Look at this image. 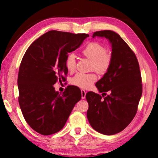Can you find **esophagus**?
Listing matches in <instances>:
<instances>
[{
    "instance_id": "esophagus-1",
    "label": "esophagus",
    "mask_w": 158,
    "mask_h": 158,
    "mask_svg": "<svg viewBox=\"0 0 158 158\" xmlns=\"http://www.w3.org/2000/svg\"><path fill=\"white\" fill-rule=\"evenodd\" d=\"M81 98L82 99H85V94H86V92L85 91L84 89H81Z\"/></svg>"
}]
</instances>
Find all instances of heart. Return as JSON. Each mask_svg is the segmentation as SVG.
Masks as SVG:
<instances>
[{"mask_svg": "<svg viewBox=\"0 0 158 158\" xmlns=\"http://www.w3.org/2000/svg\"><path fill=\"white\" fill-rule=\"evenodd\" d=\"M82 54L91 60L90 68L99 74L105 73L111 63V56L106 52L105 47L98 42H89L82 50ZM65 67L69 72H74L76 68V57L73 53H69L65 59ZM97 80L94 73H77L72 79L74 85L87 89Z\"/></svg>", "mask_w": 158, "mask_h": 158, "instance_id": "1", "label": "heart"}]
</instances>
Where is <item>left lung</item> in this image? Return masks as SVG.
Wrapping results in <instances>:
<instances>
[{
  "label": "left lung",
  "mask_w": 158,
  "mask_h": 158,
  "mask_svg": "<svg viewBox=\"0 0 158 158\" xmlns=\"http://www.w3.org/2000/svg\"><path fill=\"white\" fill-rule=\"evenodd\" d=\"M95 37H105L111 44V63L106 73L96 83L100 93L109 92L104 98L89 92L87 118L97 132L113 135L123 130L135 116L142 95L141 76L135 53L118 34L112 31L95 32Z\"/></svg>",
  "instance_id": "8db88e82"
}]
</instances>
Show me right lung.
<instances>
[{"label": "right lung", "mask_w": 158, "mask_h": 158, "mask_svg": "<svg viewBox=\"0 0 158 158\" xmlns=\"http://www.w3.org/2000/svg\"><path fill=\"white\" fill-rule=\"evenodd\" d=\"M87 37L50 31L34 41L23 56L17 79L19 103L27 123L42 135L59 132L81 100L78 87L69 85L59 93L53 85L65 79L68 53L79 48Z\"/></svg>", "instance_id": "1"}]
</instances>
